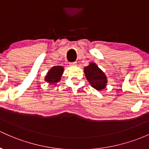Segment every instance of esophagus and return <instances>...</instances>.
I'll use <instances>...</instances> for the list:
<instances>
[{"mask_svg":"<svg viewBox=\"0 0 149 149\" xmlns=\"http://www.w3.org/2000/svg\"><path fill=\"white\" fill-rule=\"evenodd\" d=\"M70 65H71V66H73V67H74V66H76V65H77V62H70Z\"/></svg>","mask_w":149,"mask_h":149,"instance_id":"obj_1","label":"esophagus"}]
</instances>
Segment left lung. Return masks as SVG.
<instances>
[{"label": "left lung", "mask_w": 149, "mask_h": 149, "mask_svg": "<svg viewBox=\"0 0 149 149\" xmlns=\"http://www.w3.org/2000/svg\"><path fill=\"white\" fill-rule=\"evenodd\" d=\"M84 74L91 85L97 90H102L106 87L107 79L104 73L95 63H90L84 68Z\"/></svg>", "instance_id": "1"}]
</instances>
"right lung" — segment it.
<instances>
[{
	"label": "right lung",
	"mask_w": 149,
	"mask_h": 149,
	"mask_svg": "<svg viewBox=\"0 0 149 149\" xmlns=\"http://www.w3.org/2000/svg\"><path fill=\"white\" fill-rule=\"evenodd\" d=\"M64 69L61 66H54L50 69L45 77V81L50 84L58 82L61 79L62 74H63Z\"/></svg>",
	"instance_id": "obj_1"
}]
</instances>
